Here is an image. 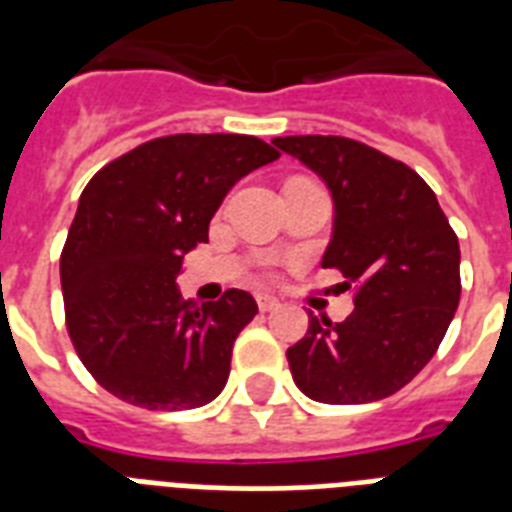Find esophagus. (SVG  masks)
Segmentation results:
<instances>
[{
	"label": "esophagus",
	"mask_w": 512,
	"mask_h": 512,
	"mask_svg": "<svg viewBox=\"0 0 512 512\" xmlns=\"http://www.w3.org/2000/svg\"><path fill=\"white\" fill-rule=\"evenodd\" d=\"M257 308H260V311H276V308H279V300H276V297H271V295H257Z\"/></svg>",
	"instance_id": "esophagus-1"
}]
</instances>
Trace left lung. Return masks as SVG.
Wrapping results in <instances>:
<instances>
[{"mask_svg": "<svg viewBox=\"0 0 512 512\" xmlns=\"http://www.w3.org/2000/svg\"><path fill=\"white\" fill-rule=\"evenodd\" d=\"M273 146L327 183L335 231L321 265L353 287L340 324L308 316L287 350L295 385L321 404L393 396L428 364L460 303V241L436 193L412 167L337 135H292Z\"/></svg>", "mask_w": 512, "mask_h": 512, "instance_id": "1", "label": "left lung"}]
</instances>
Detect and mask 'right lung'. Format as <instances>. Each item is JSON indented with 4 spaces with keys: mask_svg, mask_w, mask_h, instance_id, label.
<instances>
[{
    "mask_svg": "<svg viewBox=\"0 0 512 512\" xmlns=\"http://www.w3.org/2000/svg\"><path fill=\"white\" fill-rule=\"evenodd\" d=\"M276 159L252 135H167L87 183L60 255V287L76 356L108 393L175 412L225 388L255 297L228 289L199 308L175 279L183 257L209 239L225 193Z\"/></svg>",
    "mask_w": 512,
    "mask_h": 512,
    "instance_id": "1",
    "label": "right lung"
}]
</instances>
